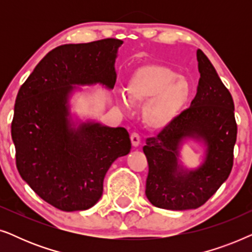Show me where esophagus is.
<instances>
[{
	"instance_id": "34e87169",
	"label": "esophagus",
	"mask_w": 252,
	"mask_h": 252,
	"mask_svg": "<svg viewBox=\"0 0 252 252\" xmlns=\"http://www.w3.org/2000/svg\"><path fill=\"white\" fill-rule=\"evenodd\" d=\"M130 141H132L133 147H139L140 141H141L139 134H137V133H132V134H130Z\"/></svg>"
}]
</instances>
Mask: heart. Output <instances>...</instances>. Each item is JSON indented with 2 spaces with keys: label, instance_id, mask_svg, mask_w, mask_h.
<instances>
[{
  "label": "heart",
  "instance_id": "obj_1",
  "mask_svg": "<svg viewBox=\"0 0 252 252\" xmlns=\"http://www.w3.org/2000/svg\"><path fill=\"white\" fill-rule=\"evenodd\" d=\"M126 96H125V95ZM190 95V85L172 68L161 65H144L133 72L125 94L119 93L118 103L128 111L132 104H142V118L148 127L164 128L173 122Z\"/></svg>",
  "mask_w": 252,
  "mask_h": 252
}]
</instances>
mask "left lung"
<instances>
[{
    "label": "left lung",
    "mask_w": 252,
    "mask_h": 252,
    "mask_svg": "<svg viewBox=\"0 0 252 252\" xmlns=\"http://www.w3.org/2000/svg\"><path fill=\"white\" fill-rule=\"evenodd\" d=\"M197 93L189 109L143 147L149 173L146 195L157 208L197 209L227 180L233 167L237 125L234 102L216 68L201 49L197 50ZM192 138L207 147L203 163L194 170L180 164V149Z\"/></svg>",
    "instance_id": "8db88e82"
}]
</instances>
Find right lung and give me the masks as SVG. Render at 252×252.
<instances>
[{"label": "right lung", "instance_id": "1", "mask_svg": "<svg viewBox=\"0 0 252 252\" xmlns=\"http://www.w3.org/2000/svg\"><path fill=\"white\" fill-rule=\"evenodd\" d=\"M122 40L104 39L55 48L20 87L11 136L23 180L62 211L94 206L111 164L130 151L124 127L75 124L70 97L77 87L99 84L112 89Z\"/></svg>", "mask_w": 252, "mask_h": 252}]
</instances>
